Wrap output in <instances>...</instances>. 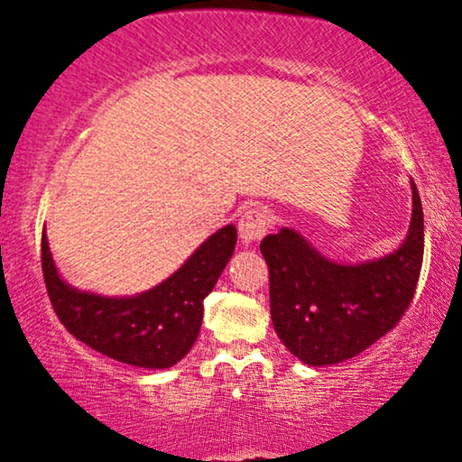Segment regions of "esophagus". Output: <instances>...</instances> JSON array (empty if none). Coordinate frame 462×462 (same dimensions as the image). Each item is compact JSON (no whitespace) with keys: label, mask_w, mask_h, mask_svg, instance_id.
Wrapping results in <instances>:
<instances>
[{"label":"esophagus","mask_w":462,"mask_h":462,"mask_svg":"<svg viewBox=\"0 0 462 462\" xmlns=\"http://www.w3.org/2000/svg\"><path fill=\"white\" fill-rule=\"evenodd\" d=\"M273 224V217L264 208H248L245 214L240 216L238 220V232L240 240L245 245H253V242H259L264 234L269 232Z\"/></svg>","instance_id":"esophagus-1"}]
</instances>
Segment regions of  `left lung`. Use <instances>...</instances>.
Here are the masks:
<instances>
[{"label":"left lung","mask_w":462,"mask_h":462,"mask_svg":"<svg viewBox=\"0 0 462 462\" xmlns=\"http://www.w3.org/2000/svg\"><path fill=\"white\" fill-rule=\"evenodd\" d=\"M411 195L408 238L379 261L332 263L289 228L261 240L273 326L300 361L311 366L342 363L400 324L424 259V212L413 181Z\"/></svg>","instance_id":"8db88e82"}]
</instances>
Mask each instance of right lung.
<instances>
[{"mask_svg":"<svg viewBox=\"0 0 462 462\" xmlns=\"http://www.w3.org/2000/svg\"><path fill=\"white\" fill-rule=\"evenodd\" d=\"M236 245V228L212 234L167 281L136 297H101L69 287L54 269L42 232V277L60 324L114 361L169 369L189 353L212 291Z\"/></svg>","mask_w":462,"mask_h":462,"instance_id":"right-lung-1","label":"right lung"}]
</instances>
